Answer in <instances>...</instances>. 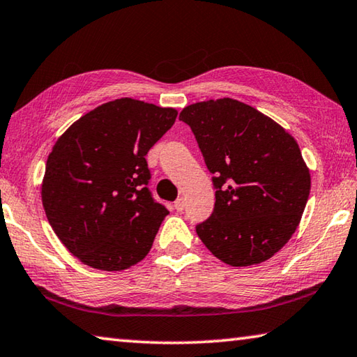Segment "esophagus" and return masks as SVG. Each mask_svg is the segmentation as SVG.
<instances>
[{"instance_id": "1", "label": "esophagus", "mask_w": 357, "mask_h": 357, "mask_svg": "<svg viewBox=\"0 0 357 357\" xmlns=\"http://www.w3.org/2000/svg\"><path fill=\"white\" fill-rule=\"evenodd\" d=\"M184 206H185V202H184V198H178V200L174 202V209H176L178 213H181V211L184 209Z\"/></svg>"}]
</instances>
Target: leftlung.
Here are the masks:
<instances>
[{"instance_id":"8db88e82","label":"left lung","mask_w":357,"mask_h":357,"mask_svg":"<svg viewBox=\"0 0 357 357\" xmlns=\"http://www.w3.org/2000/svg\"><path fill=\"white\" fill-rule=\"evenodd\" d=\"M215 185V206L197 234L234 268L274 257L298 228L310 193V172L298 142L274 119L236 99L185 107Z\"/></svg>"}]
</instances>
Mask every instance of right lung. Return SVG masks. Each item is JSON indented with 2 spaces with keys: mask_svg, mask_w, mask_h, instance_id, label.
Masks as SVG:
<instances>
[{
  "mask_svg": "<svg viewBox=\"0 0 357 357\" xmlns=\"http://www.w3.org/2000/svg\"><path fill=\"white\" fill-rule=\"evenodd\" d=\"M178 110L121 98L77 119L48 154L40 195L53 231L72 255L124 271L148 255L168 211L148 190V151Z\"/></svg>",
  "mask_w": 357,
  "mask_h": 357,
  "instance_id": "add662e5",
  "label": "right lung"
}]
</instances>
